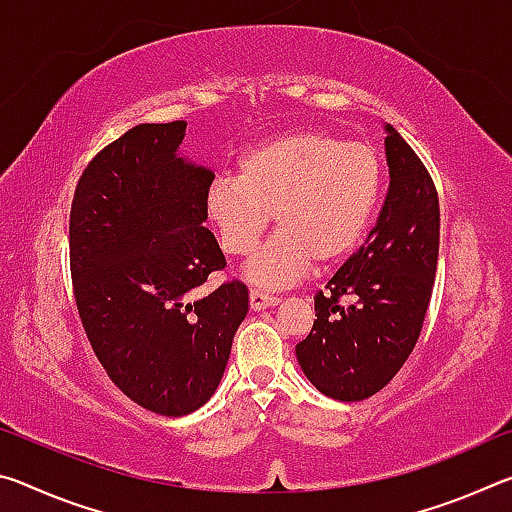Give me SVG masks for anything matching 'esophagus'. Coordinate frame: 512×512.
<instances>
[{
	"label": "esophagus",
	"instance_id": "34e87169",
	"mask_svg": "<svg viewBox=\"0 0 512 512\" xmlns=\"http://www.w3.org/2000/svg\"><path fill=\"white\" fill-rule=\"evenodd\" d=\"M280 298L275 296H268L264 291H257V289H250V309L253 311H262L266 307H275Z\"/></svg>",
	"mask_w": 512,
	"mask_h": 512
}]
</instances>
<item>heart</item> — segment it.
I'll list each match as a JSON object with an SVG mask.
<instances>
[{
	"label": "heart",
	"mask_w": 512,
	"mask_h": 512,
	"mask_svg": "<svg viewBox=\"0 0 512 512\" xmlns=\"http://www.w3.org/2000/svg\"><path fill=\"white\" fill-rule=\"evenodd\" d=\"M379 192L381 162L370 146L293 131L253 146L239 160L237 178H214L205 216L223 253L246 257L273 214L277 235L250 259L246 277L262 287H287L311 264L327 268L352 253Z\"/></svg>",
	"instance_id": "heart-1"
}]
</instances>
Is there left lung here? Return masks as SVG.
I'll use <instances>...</instances> for the list:
<instances>
[{
    "label": "left lung",
    "mask_w": 512,
    "mask_h": 512,
    "mask_svg": "<svg viewBox=\"0 0 512 512\" xmlns=\"http://www.w3.org/2000/svg\"><path fill=\"white\" fill-rule=\"evenodd\" d=\"M391 185L375 228L325 289L316 320L296 345L302 372L320 393L361 402L381 391L413 352L438 264L440 207L427 167L386 126Z\"/></svg>",
    "instance_id": "8db88e82"
}]
</instances>
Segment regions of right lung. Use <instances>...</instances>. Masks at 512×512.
<instances>
[{"mask_svg":"<svg viewBox=\"0 0 512 512\" xmlns=\"http://www.w3.org/2000/svg\"><path fill=\"white\" fill-rule=\"evenodd\" d=\"M185 128L140 124L101 149L69 212L74 300L92 350L121 393L169 418L210 400L248 314L239 280L187 300L225 257L203 228L214 173L176 155Z\"/></svg>","mask_w":512,"mask_h":512,"instance_id":"right-lung-1","label":"right lung"}]
</instances>
